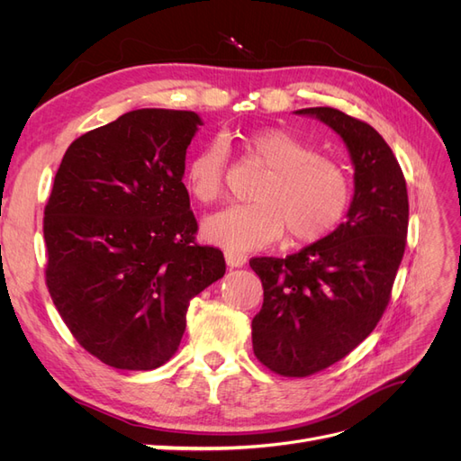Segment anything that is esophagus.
Returning <instances> with one entry per match:
<instances>
[{
  "instance_id": "34e87169",
  "label": "esophagus",
  "mask_w": 461,
  "mask_h": 461,
  "mask_svg": "<svg viewBox=\"0 0 461 461\" xmlns=\"http://www.w3.org/2000/svg\"><path fill=\"white\" fill-rule=\"evenodd\" d=\"M225 261H227L229 267H242V265H246L248 258L244 254H240V252H230V249H227V252H225Z\"/></svg>"
}]
</instances>
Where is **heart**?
Instances as JSON below:
<instances>
[{
	"instance_id": "obj_1",
	"label": "heart",
	"mask_w": 461,
	"mask_h": 461,
	"mask_svg": "<svg viewBox=\"0 0 461 461\" xmlns=\"http://www.w3.org/2000/svg\"><path fill=\"white\" fill-rule=\"evenodd\" d=\"M244 148L269 175L256 192V203H234L203 221L205 240L246 252L273 244L286 229L294 240L312 242L339 225L350 203V180L342 165L283 129L248 134ZM186 185L202 203L222 196L225 149L219 142L205 144L190 159Z\"/></svg>"
}]
</instances>
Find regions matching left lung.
<instances>
[{
    "instance_id": "obj_1",
    "label": "left lung",
    "mask_w": 461,
    "mask_h": 461,
    "mask_svg": "<svg viewBox=\"0 0 461 461\" xmlns=\"http://www.w3.org/2000/svg\"><path fill=\"white\" fill-rule=\"evenodd\" d=\"M337 132L354 165L346 221L325 239L281 258H254L263 305L254 354L285 376H308L350 354L379 323L406 249L408 190L400 165L371 124L332 107H308Z\"/></svg>"
}]
</instances>
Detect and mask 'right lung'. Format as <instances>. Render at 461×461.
Segmentation results:
<instances>
[{"instance_id": "1", "label": "right lung", "mask_w": 461, "mask_h": 461, "mask_svg": "<svg viewBox=\"0 0 461 461\" xmlns=\"http://www.w3.org/2000/svg\"><path fill=\"white\" fill-rule=\"evenodd\" d=\"M194 111L136 109L68 146L44 212L46 283L78 344L105 366L148 371L178 350L190 300L225 275L194 242L183 183Z\"/></svg>"}]
</instances>
